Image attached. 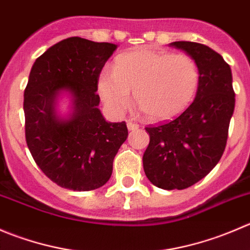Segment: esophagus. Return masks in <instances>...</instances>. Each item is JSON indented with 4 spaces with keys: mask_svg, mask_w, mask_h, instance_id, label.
Listing matches in <instances>:
<instances>
[{
    "mask_svg": "<svg viewBox=\"0 0 250 250\" xmlns=\"http://www.w3.org/2000/svg\"><path fill=\"white\" fill-rule=\"evenodd\" d=\"M127 127H128V129L129 130H137L138 128H139V125H137V123H134V122H130V121H128L127 122Z\"/></svg>",
    "mask_w": 250,
    "mask_h": 250,
    "instance_id": "esophagus-1",
    "label": "esophagus"
}]
</instances>
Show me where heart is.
<instances>
[{
	"instance_id": "1",
	"label": "heart",
	"mask_w": 250,
	"mask_h": 250,
	"mask_svg": "<svg viewBox=\"0 0 250 250\" xmlns=\"http://www.w3.org/2000/svg\"><path fill=\"white\" fill-rule=\"evenodd\" d=\"M199 69L188 55L142 47L122 53L115 69L104 68L99 93L113 115H122L130 104V91L145 117L164 122L181 115L194 99Z\"/></svg>"
}]
</instances>
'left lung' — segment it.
<instances>
[{
	"mask_svg": "<svg viewBox=\"0 0 250 250\" xmlns=\"http://www.w3.org/2000/svg\"><path fill=\"white\" fill-rule=\"evenodd\" d=\"M187 52L199 69L194 101L172 121L145 128L150 143L143 167L154 186L186 189L204 178L225 151L234 110L232 73L222 56L203 43H169Z\"/></svg>",
	"mask_w": 250,
	"mask_h": 250,
	"instance_id": "left-lung-1",
	"label": "left lung"
}]
</instances>
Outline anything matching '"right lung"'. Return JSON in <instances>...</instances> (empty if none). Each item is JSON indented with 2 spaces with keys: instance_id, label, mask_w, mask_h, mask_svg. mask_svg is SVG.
<instances>
[{
  "instance_id": "add662e5",
  "label": "right lung",
  "mask_w": 250,
  "mask_h": 250,
  "mask_svg": "<svg viewBox=\"0 0 250 250\" xmlns=\"http://www.w3.org/2000/svg\"><path fill=\"white\" fill-rule=\"evenodd\" d=\"M117 45L64 39L36 58L24 90L25 140L34 161L57 186L86 192L110 179L112 164L128 137L125 122L111 123L98 106V82ZM72 95V113L62 119L55 103Z\"/></svg>"
}]
</instances>
